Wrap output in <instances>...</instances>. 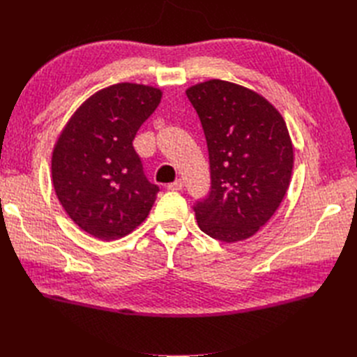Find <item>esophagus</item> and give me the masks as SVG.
<instances>
[{"label": "esophagus", "instance_id": "obj_1", "mask_svg": "<svg viewBox=\"0 0 357 357\" xmlns=\"http://www.w3.org/2000/svg\"><path fill=\"white\" fill-rule=\"evenodd\" d=\"M183 186H185V183H183L180 178L176 180L174 183H169L168 185V190H181Z\"/></svg>", "mask_w": 357, "mask_h": 357}]
</instances>
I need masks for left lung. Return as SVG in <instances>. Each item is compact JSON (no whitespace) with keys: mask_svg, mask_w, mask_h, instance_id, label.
Instances as JSON below:
<instances>
[{"mask_svg":"<svg viewBox=\"0 0 357 357\" xmlns=\"http://www.w3.org/2000/svg\"><path fill=\"white\" fill-rule=\"evenodd\" d=\"M208 147L211 189L193 207L211 238H250L282 204L294 168L284 119L264 96L225 80L186 91Z\"/></svg>","mask_w":357,"mask_h":357,"instance_id":"left-lung-1","label":"left lung"}]
</instances>
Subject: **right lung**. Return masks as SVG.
<instances>
[{"label": "right lung", "mask_w": 357, "mask_h": 357, "mask_svg": "<svg viewBox=\"0 0 357 357\" xmlns=\"http://www.w3.org/2000/svg\"><path fill=\"white\" fill-rule=\"evenodd\" d=\"M160 98L152 86H109L79 107L58 138L53 188L71 220L95 238H122L153 207L159 188L144 176L132 142Z\"/></svg>", "instance_id": "right-lung-1"}]
</instances>
